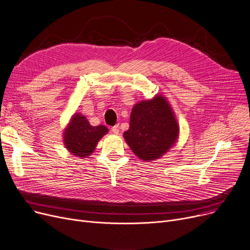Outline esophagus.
Returning a JSON list of instances; mask_svg holds the SVG:
<instances>
[{
  "mask_svg": "<svg viewBox=\"0 0 250 250\" xmlns=\"http://www.w3.org/2000/svg\"><path fill=\"white\" fill-rule=\"evenodd\" d=\"M111 130H112L113 133H115V134H118V133H119V130H120V127H119V125H118V124H117V125H115V126H113Z\"/></svg>",
  "mask_w": 250,
  "mask_h": 250,
  "instance_id": "esophagus-1",
  "label": "esophagus"
}]
</instances>
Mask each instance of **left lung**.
<instances>
[{"label": "left lung", "mask_w": 250, "mask_h": 250, "mask_svg": "<svg viewBox=\"0 0 250 250\" xmlns=\"http://www.w3.org/2000/svg\"><path fill=\"white\" fill-rule=\"evenodd\" d=\"M178 136V122L163 96L136 104L131 112L129 129L124 132L132 151L145 161L164 155Z\"/></svg>", "instance_id": "obj_1"}]
</instances>
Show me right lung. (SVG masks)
Listing matches in <instances>:
<instances>
[{"instance_id":"1","label":"right lung","mask_w":250,"mask_h":250,"mask_svg":"<svg viewBox=\"0 0 250 250\" xmlns=\"http://www.w3.org/2000/svg\"><path fill=\"white\" fill-rule=\"evenodd\" d=\"M107 132L106 126H92L84 116L76 114L64 132L65 147L73 155L86 157L92 154L98 141Z\"/></svg>"}]
</instances>
